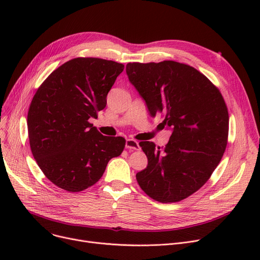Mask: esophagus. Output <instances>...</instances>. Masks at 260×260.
<instances>
[{
    "instance_id": "esophagus-1",
    "label": "esophagus",
    "mask_w": 260,
    "mask_h": 260,
    "mask_svg": "<svg viewBox=\"0 0 260 260\" xmlns=\"http://www.w3.org/2000/svg\"><path fill=\"white\" fill-rule=\"evenodd\" d=\"M125 147L127 149H129V151H139V149H140L139 143L136 140H133V139H127L126 140Z\"/></svg>"
}]
</instances>
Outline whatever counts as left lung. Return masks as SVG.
Masks as SVG:
<instances>
[{"label": "left lung", "mask_w": 260, "mask_h": 260, "mask_svg": "<svg viewBox=\"0 0 260 260\" xmlns=\"http://www.w3.org/2000/svg\"><path fill=\"white\" fill-rule=\"evenodd\" d=\"M126 74L151 116L161 114L163 127L173 131L163 151L154 142L139 143L148 162L136 179L156 201H181L210 179L223 156L229 135L224 99L206 76L187 64L133 62Z\"/></svg>", "instance_id": "1"}]
</instances>
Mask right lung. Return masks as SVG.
<instances>
[{
    "instance_id": "right-lung-1",
    "label": "right lung",
    "mask_w": 260,
    "mask_h": 260,
    "mask_svg": "<svg viewBox=\"0 0 260 260\" xmlns=\"http://www.w3.org/2000/svg\"><path fill=\"white\" fill-rule=\"evenodd\" d=\"M124 65L75 58L54 70L31 100L27 127L31 153L54 185L81 192L98 182L108 161L121 155L123 137H107L88 121L106 106Z\"/></svg>"
}]
</instances>
